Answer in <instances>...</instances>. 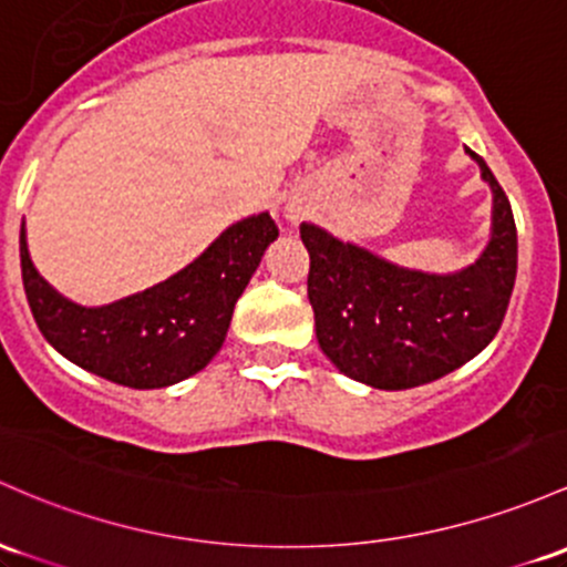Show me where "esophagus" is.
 <instances>
[{
	"label": "esophagus",
	"instance_id": "esophagus-1",
	"mask_svg": "<svg viewBox=\"0 0 567 567\" xmlns=\"http://www.w3.org/2000/svg\"><path fill=\"white\" fill-rule=\"evenodd\" d=\"M288 217H290V220H293V223H298V217H301V215H298V209H288Z\"/></svg>",
	"mask_w": 567,
	"mask_h": 567
}]
</instances>
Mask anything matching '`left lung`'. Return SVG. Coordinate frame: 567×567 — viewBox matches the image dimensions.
Returning <instances> with one entry per match:
<instances>
[{
  "instance_id": "8db88e82",
  "label": "left lung",
  "mask_w": 567,
  "mask_h": 567,
  "mask_svg": "<svg viewBox=\"0 0 567 567\" xmlns=\"http://www.w3.org/2000/svg\"><path fill=\"white\" fill-rule=\"evenodd\" d=\"M493 185V239L474 266L435 277L406 271L303 223L307 293L320 350L341 374L379 390L427 384L468 363L493 341L516 279V226L506 193Z\"/></svg>"
}]
</instances>
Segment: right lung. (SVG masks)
Listing matches in <instances>:
<instances>
[{"instance_id": "add662e5", "label": "right lung", "mask_w": 567, "mask_h": 567, "mask_svg": "<svg viewBox=\"0 0 567 567\" xmlns=\"http://www.w3.org/2000/svg\"><path fill=\"white\" fill-rule=\"evenodd\" d=\"M277 236L269 213L247 217L166 282L110 307L85 309L37 274L21 226L23 290L42 336L80 369L134 390L166 388L215 358L236 298Z\"/></svg>"}]
</instances>
